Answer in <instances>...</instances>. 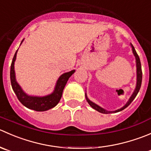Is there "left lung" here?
<instances>
[{
    "mask_svg": "<svg viewBox=\"0 0 151 151\" xmlns=\"http://www.w3.org/2000/svg\"><path fill=\"white\" fill-rule=\"evenodd\" d=\"M131 48H132L133 54H134V56H135L136 67H137V83H136V87H135V89H134V92H133L132 95H131V96L130 97L129 99H128V101H127L126 104H125L123 107H121L120 109H118L115 110V111H107V110H106L105 109L102 108V107H101L100 106L97 105L96 104H95L94 102L91 101L88 98L87 95H86V93L85 92V96H86V101H87L88 104L90 105V106L92 107V109H94L95 110H96V111H99V112H101V113H103V114H110V113L118 112V111H122V110L125 109L126 107H128V106L131 104V103L134 101V99L136 98V96H137V94H138L139 91V89H140V87H141L142 79V73L141 62H140V59H139V57L138 54H137V52H136L135 48H134V47L133 46V45L131 44Z\"/></svg>",
    "mask_w": 151,
    "mask_h": 151,
    "instance_id": "obj_1",
    "label": "left lung"
}]
</instances>
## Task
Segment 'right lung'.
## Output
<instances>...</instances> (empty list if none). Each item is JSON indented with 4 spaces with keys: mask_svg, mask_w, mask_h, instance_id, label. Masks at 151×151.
Returning <instances> with one entry per match:
<instances>
[{
    "mask_svg": "<svg viewBox=\"0 0 151 151\" xmlns=\"http://www.w3.org/2000/svg\"><path fill=\"white\" fill-rule=\"evenodd\" d=\"M23 40H23L20 45L22 44ZM17 50H18V49L16 51L15 54L13 57L12 62L11 70H10V79H11V83L13 90L17 95L20 102L23 106H25L26 108L37 111H47V110L50 109L56 106L59 104V101L62 98L64 88H65L68 79L75 73V70H73L70 72L65 73L59 76L57 81H56V85H55L54 89L49 95H45V96L30 95L25 93L16 80L15 71H14V62H15L16 57H17Z\"/></svg>",
    "mask_w": 151,
    "mask_h": 151,
    "instance_id": "right-lung-1",
    "label": "right lung"
}]
</instances>
